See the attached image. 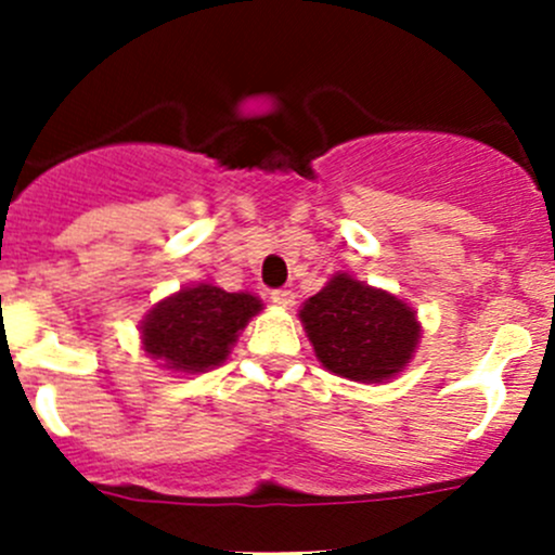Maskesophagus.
I'll return each instance as SVG.
<instances>
[{
    "mask_svg": "<svg viewBox=\"0 0 555 555\" xmlns=\"http://www.w3.org/2000/svg\"><path fill=\"white\" fill-rule=\"evenodd\" d=\"M271 300L276 306H284V309H287V306L295 304V293L293 289H271Z\"/></svg>",
    "mask_w": 555,
    "mask_h": 555,
    "instance_id": "34e87169",
    "label": "esophagus"
}]
</instances>
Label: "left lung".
Masks as SVG:
<instances>
[{
    "instance_id": "8db88e82",
    "label": "left lung",
    "mask_w": 555,
    "mask_h": 555,
    "mask_svg": "<svg viewBox=\"0 0 555 555\" xmlns=\"http://www.w3.org/2000/svg\"><path fill=\"white\" fill-rule=\"evenodd\" d=\"M300 319L319 362L351 382L391 378L405 367L418 340L416 313L395 295L346 273L306 300Z\"/></svg>"
}]
</instances>
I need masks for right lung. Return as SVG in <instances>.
<instances>
[{
	"mask_svg": "<svg viewBox=\"0 0 555 555\" xmlns=\"http://www.w3.org/2000/svg\"><path fill=\"white\" fill-rule=\"evenodd\" d=\"M260 309L262 304L249 293H225L211 284L184 287L147 313L144 351L173 371H209L225 360L238 330Z\"/></svg>",
	"mask_w": 555,
	"mask_h": 555,
	"instance_id": "add662e5",
	"label": "right lung"
}]
</instances>
